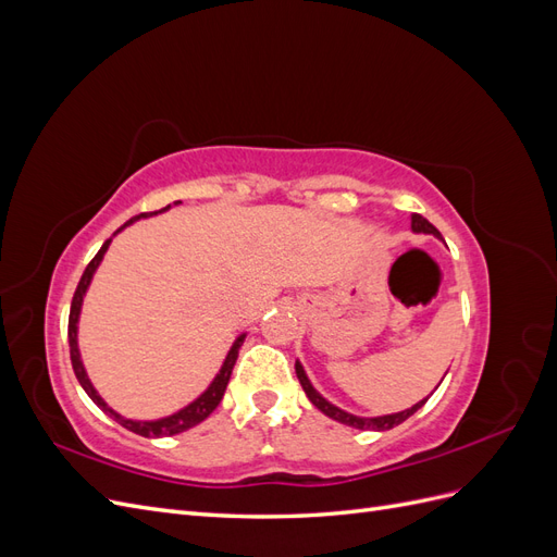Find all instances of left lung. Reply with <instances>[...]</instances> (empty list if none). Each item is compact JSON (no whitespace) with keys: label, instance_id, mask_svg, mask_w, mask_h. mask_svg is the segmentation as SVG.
Returning <instances> with one entry per match:
<instances>
[{"label":"left lung","instance_id":"obj_1","mask_svg":"<svg viewBox=\"0 0 557 557\" xmlns=\"http://www.w3.org/2000/svg\"><path fill=\"white\" fill-rule=\"evenodd\" d=\"M411 230H413L416 234H432V237L442 239V232L436 230L430 221H425V218L420 215V213H413V215H411ZM295 372H297V379H299L301 387H305V393H307V397L311 399V404H313L315 409L323 411L327 418L336 420V423H344V425L356 428V430H374V432L393 430L395 425L404 423V420H407L409 416H413V413L428 401V397H425V399H420L418 404H413L411 409H404V411H397V413H387V416L362 418V416L348 413V411H344V409H339V407H334L332 401H327L323 395H320V393L315 391V387H313V383L309 381V376H307V372H305V367H301L299 360H295ZM434 391H436V387H434Z\"/></svg>","mask_w":557,"mask_h":557}]
</instances>
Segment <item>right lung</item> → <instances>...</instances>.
<instances>
[{
  "instance_id": "1",
  "label": "right lung",
  "mask_w": 557,
  "mask_h": 557,
  "mask_svg": "<svg viewBox=\"0 0 557 557\" xmlns=\"http://www.w3.org/2000/svg\"><path fill=\"white\" fill-rule=\"evenodd\" d=\"M174 205H181V201H174ZM166 209H172V205L160 209V211H153V213H139V215L129 218V221H127L123 227H117V230L113 232V237H115L117 232H123L125 227H129L134 221H139V218L158 215V213H162V211H166ZM113 237H111V239H113ZM111 239H107V242L102 244V248H99L97 256H95V258L90 260V264L86 267V272H83V276H81V281H78V288H76L74 299H72V309H70V332H66V336H70V356H72L74 374H76V379H78L83 391L88 393V397L97 404V407L102 409L107 416H111V418L115 420V423H121L125 430H129V432H134V434H141V436H172V434L190 430V428L199 425L201 420H207V418L213 413V409L218 407V404H221V399H223V395H225V387H227L230 376H232L234 362H237V358H239V348H242V344H244V339H246V332L239 334L237 339H234L232 348L227 350V356H225V362H223V367H221V372L215 374V379L211 381V385H209L207 391L201 393L197 399H193V401L188 404V407H183V409H178L176 413L158 418V420H132V418H125V416H121L117 411H113V409L109 407V404L102 399V395H99V393L95 391L92 381L88 379L86 367H83L81 350H78V318H81L83 297H86V293H88V288H90V283H92V276H95V272H97V267L102 264V260H104V252L109 250Z\"/></svg>"
}]
</instances>
